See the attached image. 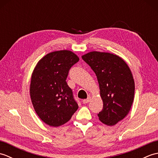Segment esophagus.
I'll return each mask as SVG.
<instances>
[{
    "instance_id": "34e87169",
    "label": "esophagus",
    "mask_w": 158,
    "mask_h": 158,
    "mask_svg": "<svg viewBox=\"0 0 158 158\" xmlns=\"http://www.w3.org/2000/svg\"><path fill=\"white\" fill-rule=\"evenodd\" d=\"M90 100H91V97L90 96H89V97H88V98L87 99H84L83 100V104H87V103H88Z\"/></svg>"
}]
</instances>
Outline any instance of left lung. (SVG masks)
Wrapping results in <instances>:
<instances>
[{"instance_id": "8db88e82", "label": "left lung", "mask_w": 158, "mask_h": 158, "mask_svg": "<svg viewBox=\"0 0 158 158\" xmlns=\"http://www.w3.org/2000/svg\"><path fill=\"white\" fill-rule=\"evenodd\" d=\"M95 73L103 109L98 114L100 122L115 125L123 119L132 106L135 81L131 70L121 57L108 52H90L81 56Z\"/></svg>"}]
</instances>
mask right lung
I'll list each match as a JSON object with an SVG mask.
<instances>
[{
	"instance_id": "obj_1",
	"label": "right lung",
	"mask_w": 158,
	"mask_h": 158,
	"mask_svg": "<svg viewBox=\"0 0 158 158\" xmlns=\"http://www.w3.org/2000/svg\"><path fill=\"white\" fill-rule=\"evenodd\" d=\"M79 60L70 50L50 52L39 60L32 73L30 96L36 113L52 127L66 123L78 109L66 79Z\"/></svg>"
}]
</instances>
